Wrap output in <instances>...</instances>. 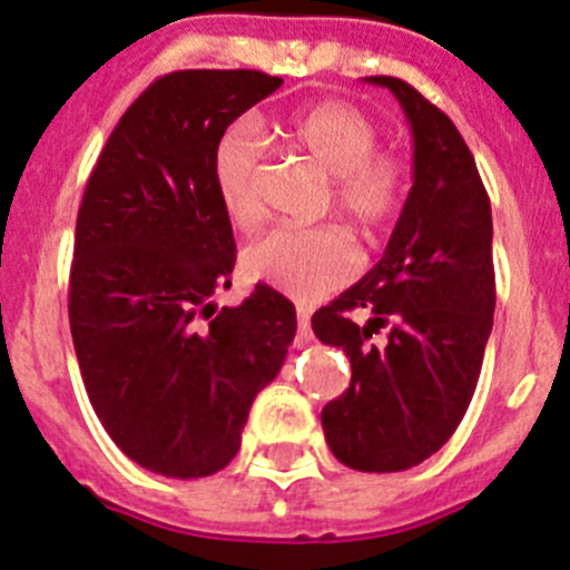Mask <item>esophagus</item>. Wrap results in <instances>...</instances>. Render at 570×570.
<instances>
[{"instance_id": "34e87169", "label": "esophagus", "mask_w": 570, "mask_h": 570, "mask_svg": "<svg viewBox=\"0 0 570 570\" xmlns=\"http://www.w3.org/2000/svg\"><path fill=\"white\" fill-rule=\"evenodd\" d=\"M298 341L307 343L309 337H313V330H309V313L304 307H298Z\"/></svg>"}]
</instances>
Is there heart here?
Masks as SVG:
<instances>
[{
    "label": "heart",
    "instance_id": "heart-1",
    "mask_svg": "<svg viewBox=\"0 0 570 570\" xmlns=\"http://www.w3.org/2000/svg\"><path fill=\"white\" fill-rule=\"evenodd\" d=\"M285 138L315 168L332 177L335 207L363 233H376L402 210L410 188L407 157L380 146V127L346 101H324L296 112ZM266 144L255 124L235 121L213 144L210 174L222 210L235 227L261 222V171ZM352 240L335 227H277L246 246L244 272L298 302H315L357 274Z\"/></svg>",
    "mask_w": 570,
    "mask_h": 570
}]
</instances>
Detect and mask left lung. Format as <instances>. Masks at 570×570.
<instances>
[{
	"label": "left lung",
	"instance_id": "left-lung-1",
	"mask_svg": "<svg viewBox=\"0 0 570 570\" xmlns=\"http://www.w3.org/2000/svg\"><path fill=\"white\" fill-rule=\"evenodd\" d=\"M387 88L413 129V188L382 261L313 315L346 352L352 382L321 410L332 454L368 474L413 469L463 421L493 330V218L476 163L452 118L396 77ZM372 318L354 325L348 312ZM389 326L385 344L370 335Z\"/></svg>",
	"mask_w": 570,
	"mask_h": 570
}]
</instances>
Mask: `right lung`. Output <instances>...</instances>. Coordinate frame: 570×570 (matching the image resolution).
I'll return each instance as SVG.
<instances>
[{
	"label": "right lung",
	"mask_w": 570,
	"mask_h": 570,
	"mask_svg": "<svg viewBox=\"0 0 570 570\" xmlns=\"http://www.w3.org/2000/svg\"><path fill=\"white\" fill-rule=\"evenodd\" d=\"M279 86L252 69L171 71L129 105L88 177L69 279L77 363L107 435L155 474L229 465L296 335V309L268 285L213 304L235 268L213 144Z\"/></svg>",
	"instance_id": "obj_1"
}]
</instances>
